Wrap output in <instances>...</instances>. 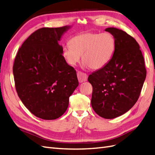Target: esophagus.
<instances>
[{
	"label": "esophagus",
	"mask_w": 155,
	"mask_h": 155,
	"mask_svg": "<svg viewBox=\"0 0 155 155\" xmlns=\"http://www.w3.org/2000/svg\"><path fill=\"white\" fill-rule=\"evenodd\" d=\"M78 79L79 83H83L87 80V75L85 73H83L81 71H78L77 73Z\"/></svg>",
	"instance_id": "1"
}]
</instances>
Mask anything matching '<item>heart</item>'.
Here are the masks:
<instances>
[{
    "instance_id": "1",
    "label": "heart",
    "mask_w": 155,
    "mask_h": 155,
    "mask_svg": "<svg viewBox=\"0 0 155 155\" xmlns=\"http://www.w3.org/2000/svg\"><path fill=\"white\" fill-rule=\"evenodd\" d=\"M116 41L109 32L85 31L72 37L63 46L62 55L67 63L74 66L81 59L84 66L92 70L104 67L114 55Z\"/></svg>"
}]
</instances>
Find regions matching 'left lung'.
<instances>
[{"label": "left lung", "mask_w": 155, "mask_h": 155, "mask_svg": "<svg viewBox=\"0 0 155 155\" xmlns=\"http://www.w3.org/2000/svg\"><path fill=\"white\" fill-rule=\"evenodd\" d=\"M106 31L114 35L116 48L105 66L89 75L92 86L91 105L97 114L112 119L125 114L138 100L146 78L143 56L133 37L116 28Z\"/></svg>", "instance_id": "obj_1"}]
</instances>
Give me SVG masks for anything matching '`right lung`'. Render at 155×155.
<instances>
[{"instance_id": "right-lung-1", "label": "right lung", "mask_w": 155, "mask_h": 155, "mask_svg": "<svg viewBox=\"0 0 155 155\" xmlns=\"http://www.w3.org/2000/svg\"><path fill=\"white\" fill-rule=\"evenodd\" d=\"M68 28L65 26L35 31L18 49L14 61L17 94L27 109L41 119L61 116L79 85L76 70L66 62L58 43Z\"/></svg>"}]
</instances>
